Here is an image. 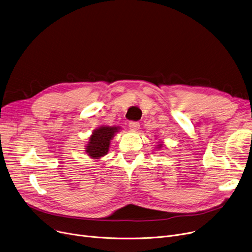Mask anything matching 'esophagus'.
<instances>
[{
	"mask_svg": "<svg viewBox=\"0 0 252 252\" xmlns=\"http://www.w3.org/2000/svg\"><path fill=\"white\" fill-rule=\"evenodd\" d=\"M128 126H129V128H130L131 130H137V129H139L140 124H139L138 122H130V123L128 124Z\"/></svg>",
	"mask_w": 252,
	"mask_h": 252,
	"instance_id": "obj_1",
	"label": "esophagus"
}]
</instances>
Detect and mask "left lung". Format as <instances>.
Segmentation results:
<instances>
[{"mask_svg": "<svg viewBox=\"0 0 252 252\" xmlns=\"http://www.w3.org/2000/svg\"><path fill=\"white\" fill-rule=\"evenodd\" d=\"M156 148L157 149H161V148H163V146H164V145H163V143L162 142H159V143H158V145H156Z\"/></svg>", "mask_w": 252, "mask_h": 252, "instance_id": "8db88e82", "label": "left lung"}]
</instances>
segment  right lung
Listing matches in <instances>:
<instances>
[{
    "label": "right lung",
    "instance_id": "add662e5",
    "mask_svg": "<svg viewBox=\"0 0 252 252\" xmlns=\"http://www.w3.org/2000/svg\"><path fill=\"white\" fill-rule=\"evenodd\" d=\"M121 126H101L93 130L85 148L86 153L91 159L98 160L101 157L107 154L111 140L118 131H121Z\"/></svg>",
    "mask_w": 252,
    "mask_h": 252
}]
</instances>
